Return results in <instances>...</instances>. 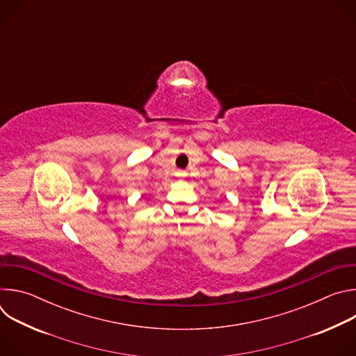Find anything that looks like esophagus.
<instances>
[{"instance_id": "obj_1", "label": "esophagus", "mask_w": 356, "mask_h": 356, "mask_svg": "<svg viewBox=\"0 0 356 356\" xmlns=\"http://www.w3.org/2000/svg\"><path fill=\"white\" fill-rule=\"evenodd\" d=\"M176 176H177L179 179H183V177L187 176V173H186L184 170H176Z\"/></svg>"}]
</instances>
